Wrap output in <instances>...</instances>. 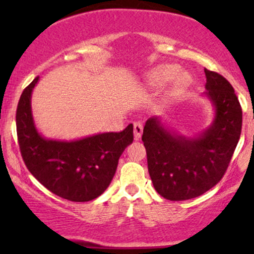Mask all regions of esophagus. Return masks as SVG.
I'll return each instance as SVG.
<instances>
[{
	"label": "esophagus",
	"mask_w": 254,
	"mask_h": 254,
	"mask_svg": "<svg viewBox=\"0 0 254 254\" xmlns=\"http://www.w3.org/2000/svg\"><path fill=\"white\" fill-rule=\"evenodd\" d=\"M142 132H143V127H142V124L141 123L133 124V136H135V139L141 138Z\"/></svg>",
	"instance_id": "obj_1"
}]
</instances>
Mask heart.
I'll list each match as a JSON object with an SVG mask.
<instances>
[{
  "label": "heart",
  "mask_w": 254,
  "mask_h": 254,
  "mask_svg": "<svg viewBox=\"0 0 254 254\" xmlns=\"http://www.w3.org/2000/svg\"><path fill=\"white\" fill-rule=\"evenodd\" d=\"M180 72V68L174 64H167V65H160L154 68L153 70L149 71L147 76V83L148 86L153 87V88H159V87L164 86L165 83H167L168 81L173 80L177 74ZM190 83V77L186 74H180L174 80L172 89L167 93L166 99H170L173 95L178 94L179 92H182L184 88L189 86Z\"/></svg>",
  "instance_id": "obj_1"
}]
</instances>
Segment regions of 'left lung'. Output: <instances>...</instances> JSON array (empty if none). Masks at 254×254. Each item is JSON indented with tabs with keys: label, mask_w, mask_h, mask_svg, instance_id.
<instances>
[{
	"label": "left lung",
	"mask_w": 254,
	"mask_h": 254,
	"mask_svg": "<svg viewBox=\"0 0 254 254\" xmlns=\"http://www.w3.org/2000/svg\"><path fill=\"white\" fill-rule=\"evenodd\" d=\"M205 95L215 109L210 127L196 137L168 130L160 118L144 125L142 141L154 188L168 200H186L222 179L240 138L243 110L234 88L218 72L204 69Z\"/></svg>",
	"instance_id": "left-lung-1"
}]
</instances>
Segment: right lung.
I'll use <instances>...</instances> for the list:
<instances>
[{"instance_id": "right-lung-1", "label": "right lung", "mask_w": 254, "mask_h": 254, "mask_svg": "<svg viewBox=\"0 0 254 254\" xmlns=\"http://www.w3.org/2000/svg\"><path fill=\"white\" fill-rule=\"evenodd\" d=\"M39 76L22 92L16 109L20 153L32 176L52 193L71 202H88L109 188L125 148L133 141V127L76 141L46 139L38 132L31 110L32 90Z\"/></svg>"}]
</instances>
